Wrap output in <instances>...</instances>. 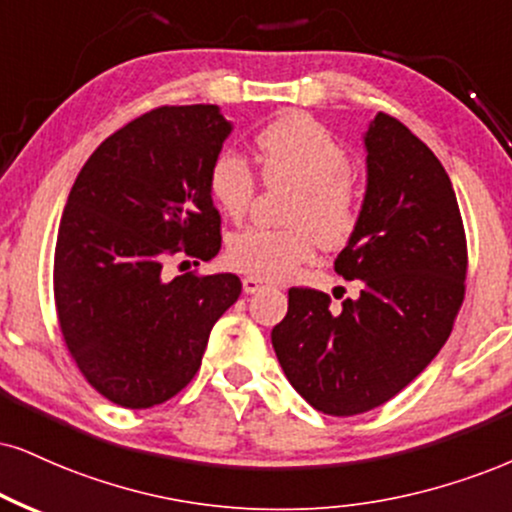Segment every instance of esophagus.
<instances>
[{
  "label": "esophagus",
  "instance_id": "esophagus-1",
  "mask_svg": "<svg viewBox=\"0 0 512 512\" xmlns=\"http://www.w3.org/2000/svg\"><path fill=\"white\" fill-rule=\"evenodd\" d=\"M242 287L246 294H256L258 289L266 287V280H261V277H254V275H246L242 280Z\"/></svg>",
  "mask_w": 512,
  "mask_h": 512
}]
</instances>
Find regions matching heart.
Instances as JSON below:
<instances>
[{"label": "heart", "instance_id": "obj_1", "mask_svg": "<svg viewBox=\"0 0 512 512\" xmlns=\"http://www.w3.org/2000/svg\"><path fill=\"white\" fill-rule=\"evenodd\" d=\"M261 178L299 189L289 211L292 227H246L227 239V263L239 273L280 280L315 256L318 242L342 246L361 220V197L351 180L349 151L308 113H285L256 135ZM211 201L223 216H246L256 194V175L242 154L223 149L206 173Z\"/></svg>", "mask_w": 512, "mask_h": 512}]
</instances>
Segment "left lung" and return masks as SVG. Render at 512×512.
Masks as SVG:
<instances>
[{
	"label": "left lung",
	"mask_w": 512,
	"mask_h": 512,
	"mask_svg": "<svg viewBox=\"0 0 512 512\" xmlns=\"http://www.w3.org/2000/svg\"><path fill=\"white\" fill-rule=\"evenodd\" d=\"M368 189L356 232L334 270L361 280L358 299L289 289L273 349L315 410L368 413L420 375L453 330L465 299L468 242L456 192L437 156L389 113L365 132Z\"/></svg>",
	"instance_id": "obj_1"
}]
</instances>
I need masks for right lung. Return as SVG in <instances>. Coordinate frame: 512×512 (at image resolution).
Listing matches in <instances>:
<instances>
[{"label":"right lung","mask_w":512,"mask_h":512,"mask_svg":"<svg viewBox=\"0 0 512 512\" xmlns=\"http://www.w3.org/2000/svg\"><path fill=\"white\" fill-rule=\"evenodd\" d=\"M230 130L213 104L151 109L94 149L68 194L54 251L59 327L82 377L123 408L185 389L242 294L232 273L163 275L170 258L199 266L220 251L206 173Z\"/></svg>","instance_id":"obj_1"}]
</instances>
